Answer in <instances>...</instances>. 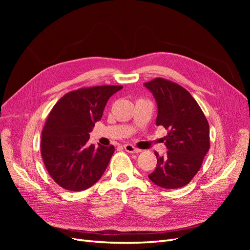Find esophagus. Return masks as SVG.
I'll use <instances>...</instances> for the list:
<instances>
[{"label": "esophagus", "instance_id": "34e87169", "mask_svg": "<svg viewBox=\"0 0 250 250\" xmlns=\"http://www.w3.org/2000/svg\"><path fill=\"white\" fill-rule=\"evenodd\" d=\"M124 149L129 153H139V152H141V149L134 147L133 145H130V144H126V145H124Z\"/></svg>", "mask_w": 250, "mask_h": 250}]
</instances>
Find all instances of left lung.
Listing matches in <instances>:
<instances>
[{
	"mask_svg": "<svg viewBox=\"0 0 250 250\" xmlns=\"http://www.w3.org/2000/svg\"><path fill=\"white\" fill-rule=\"evenodd\" d=\"M157 103L156 125L169 132L164 138L168 151L154 152L157 164L148 177L164 188L187 186L197 174L209 149V126L198 103L177 83L155 78L144 83Z\"/></svg>",
	"mask_w": 250,
	"mask_h": 250,
	"instance_id": "obj_1",
	"label": "left lung"
}]
</instances>
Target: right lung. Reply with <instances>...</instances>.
I'll use <instances>...</instances> for the list:
<instances>
[{
  "label": "right lung",
  "mask_w": 250,
  "mask_h": 250,
  "mask_svg": "<svg viewBox=\"0 0 250 250\" xmlns=\"http://www.w3.org/2000/svg\"><path fill=\"white\" fill-rule=\"evenodd\" d=\"M121 85L82 87L60 98L43 126L41 153L52 179L64 190H86L101 178L115 147L89 145V132Z\"/></svg>",
  "instance_id": "right-lung-1"
}]
</instances>
